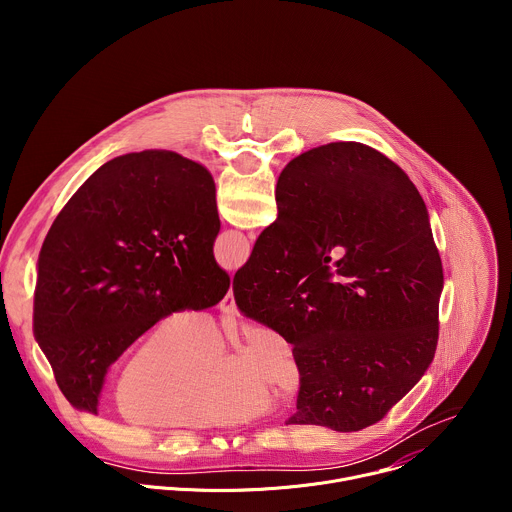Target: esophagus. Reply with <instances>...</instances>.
I'll return each mask as SVG.
<instances>
[{
  "label": "esophagus",
  "instance_id": "obj_1",
  "mask_svg": "<svg viewBox=\"0 0 512 512\" xmlns=\"http://www.w3.org/2000/svg\"><path fill=\"white\" fill-rule=\"evenodd\" d=\"M218 308H221L225 314H235L237 312V304H235V294H233V289H229L227 291V296L223 298V302L218 304Z\"/></svg>",
  "mask_w": 512,
  "mask_h": 512
}]
</instances>
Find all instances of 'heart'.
I'll list each match as a JSON object with an SVG mask.
<instances>
[{
	"mask_svg": "<svg viewBox=\"0 0 512 512\" xmlns=\"http://www.w3.org/2000/svg\"><path fill=\"white\" fill-rule=\"evenodd\" d=\"M269 387L281 393L300 387V367L279 332L253 324L225 358V340L214 322L178 310L135 340L111 397L129 423L206 429L261 417L273 405Z\"/></svg>",
	"mask_w": 512,
	"mask_h": 512,
	"instance_id": "b5f03b06",
	"label": "heart"
}]
</instances>
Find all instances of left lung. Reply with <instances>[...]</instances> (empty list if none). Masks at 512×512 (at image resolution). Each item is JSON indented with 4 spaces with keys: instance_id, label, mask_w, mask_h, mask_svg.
Returning <instances> with one entry per match:
<instances>
[{
    "instance_id": "1",
    "label": "left lung",
    "mask_w": 512,
    "mask_h": 512,
    "mask_svg": "<svg viewBox=\"0 0 512 512\" xmlns=\"http://www.w3.org/2000/svg\"><path fill=\"white\" fill-rule=\"evenodd\" d=\"M218 231L210 172L166 150L103 164L66 202L38 257L34 336L72 407L97 413L107 369L156 320L225 298Z\"/></svg>"
}]
</instances>
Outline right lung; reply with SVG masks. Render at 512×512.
I'll return each mask as SVG.
<instances>
[{
  "instance_id": "1",
  "label": "right lung",
  "mask_w": 512,
  "mask_h": 512,
  "mask_svg": "<svg viewBox=\"0 0 512 512\" xmlns=\"http://www.w3.org/2000/svg\"><path fill=\"white\" fill-rule=\"evenodd\" d=\"M275 202V223L235 273V302L294 346L300 393L287 423L369 427L419 383L440 336L444 269L425 202L358 141L291 160Z\"/></svg>"
}]
</instances>
